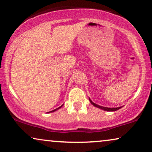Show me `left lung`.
I'll return each mask as SVG.
<instances>
[{
  "mask_svg": "<svg viewBox=\"0 0 152 152\" xmlns=\"http://www.w3.org/2000/svg\"><path fill=\"white\" fill-rule=\"evenodd\" d=\"M89 100H90V103L93 105V106H95V107H96V108H99L102 109V110H106V111H116L117 110H119V109H120L121 108H122V106L117 107V108H108V107L101 106H99V105H97V104H95V103L92 102V100H91L90 98H89Z\"/></svg>",
  "mask_w": 152,
  "mask_h": 152,
  "instance_id": "1",
  "label": "left lung"
}]
</instances>
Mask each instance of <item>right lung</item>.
Here are the masks:
<instances>
[{
    "label": "right lung",
    "mask_w": 152,
    "mask_h": 152,
    "mask_svg": "<svg viewBox=\"0 0 152 152\" xmlns=\"http://www.w3.org/2000/svg\"><path fill=\"white\" fill-rule=\"evenodd\" d=\"M62 106H63V104H62V106H60L59 107V108H56V109H55V110H51V111H50V112H48L47 113H53V112H55V111H56V110H58V109H60V108H61V107Z\"/></svg>",
    "instance_id": "1"
}]
</instances>
